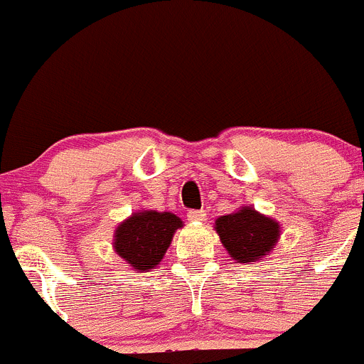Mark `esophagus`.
Segmentation results:
<instances>
[{
  "instance_id": "34e87169",
  "label": "esophagus",
  "mask_w": 364,
  "mask_h": 364,
  "mask_svg": "<svg viewBox=\"0 0 364 364\" xmlns=\"http://www.w3.org/2000/svg\"><path fill=\"white\" fill-rule=\"evenodd\" d=\"M186 218L192 223H203L206 221V212L205 210H188L186 212Z\"/></svg>"
}]
</instances>
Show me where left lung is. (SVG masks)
Segmentation results:
<instances>
[{
    "label": "left lung",
    "mask_w": 364,
    "mask_h": 364,
    "mask_svg": "<svg viewBox=\"0 0 364 364\" xmlns=\"http://www.w3.org/2000/svg\"><path fill=\"white\" fill-rule=\"evenodd\" d=\"M215 232L230 257L248 264L270 254L281 235L279 223L252 206L215 219Z\"/></svg>",
    "instance_id": "8db88e82"
}]
</instances>
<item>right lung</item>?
Segmentation results:
<instances>
[{
	"label": "right lung",
	"instance_id": "add662e5",
	"mask_svg": "<svg viewBox=\"0 0 364 364\" xmlns=\"http://www.w3.org/2000/svg\"><path fill=\"white\" fill-rule=\"evenodd\" d=\"M183 221L172 212L139 210L117 225L114 250L129 267L149 272L158 267Z\"/></svg>",
	"mask_w": 364,
	"mask_h": 364
}]
</instances>
